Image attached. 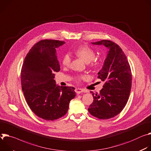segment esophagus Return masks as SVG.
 <instances>
[{
  "label": "esophagus",
  "mask_w": 151,
  "mask_h": 151,
  "mask_svg": "<svg viewBox=\"0 0 151 151\" xmlns=\"http://www.w3.org/2000/svg\"><path fill=\"white\" fill-rule=\"evenodd\" d=\"M75 91H76V92L77 94H80V93H82V92H84V90L81 89H80V88H77V89H76Z\"/></svg>",
  "instance_id": "obj_1"
}]
</instances>
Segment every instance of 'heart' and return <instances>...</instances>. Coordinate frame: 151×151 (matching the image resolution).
<instances>
[{
  "label": "heart",
  "mask_w": 151,
  "mask_h": 151,
  "mask_svg": "<svg viewBox=\"0 0 151 151\" xmlns=\"http://www.w3.org/2000/svg\"><path fill=\"white\" fill-rule=\"evenodd\" d=\"M74 53L76 56L84 60L86 63L91 62V67L93 68H97L101 65V62L98 59H95L96 53L93 49L88 46L83 45L77 48ZM71 62L70 55L68 53L63 55L62 59V63L64 66H68ZM86 78V76H78L76 77V80L80 81L81 80H85Z\"/></svg>",
  "instance_id": "obj_1"
}]
</instances>
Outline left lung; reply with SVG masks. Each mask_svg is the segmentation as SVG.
I'll return each mask as SVG.
<instances>
[{
	"mask_svg": "<svg viewBox=\"0 0 151 151\" xmlns=\"http://www.w3.org/2000/svg\"><path fill=\"white\" fill-rule=\"evenodd\" d=\"M103 45L109 49L108 54L98 78L104 82L99 93L91 92L93 101L88 111L100 119H108L118 115L128 100L132 83L131 68L121 48L110 40L92 42Z\"/></svg>",
	"mask_w": 151,
	"mask_h": 151,
	"instance_id": "left-lung-1",
	"label": "left lung"
}]
</instances>
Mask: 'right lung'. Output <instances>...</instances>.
Returning <instances> with one entry per match:
<instances>
[{"instance_id": "obj_1", "label": "right lung", "mask_w": 151, "mask_h": 151, "mask_svg": "<svg viewBox=\"0 0 151 151\" xmlns=\"http://www.w3.org/2000/svg\"><path fill=\"white\" fill-rule=\"evenodd\" d=\"M64 41L41 40L33 45L25 57L21 70L24 96L30 109L39 118L54 121L68 111L75 88L56 85L55 73L60 71L56 48Z\"/></svg>"}]
</instances>
